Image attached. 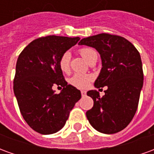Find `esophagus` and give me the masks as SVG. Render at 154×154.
Listing matches in <instances>:
<instances>
[{
  "instance_id": "34e87169",
  "label": "esophagus",
  "mask_w": 154,
  "mask_h": 154,
  "mask_svg": "<svg viewBox=\"0 0 154 154\" xmlns=\"http://www.w3.org/2000/svg\"><path fill=\"white\" fill-rule=\"evenodd\" d=\"M81 93H82V97H84V96H86L87 91H81Z\"/></svg>"
}]
</instances>
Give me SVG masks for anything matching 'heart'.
<instances>
[{
	"instance_id": "1",
	"label": "heart",
	"mask_w": 154,
	"mask_h": 154,
	"mask_svg": "<svg viewBox=\"0 0 154 154\" xmlns=\"http://www.w3.org/2000/svg\"><path fill=\"white\" fill-rule=\"evenodd\" d=\"M80 54L86 60L90 63V61L94 57H97V51L91 48H83L80 49ZM70 59L71 54L69 52H65L59 59V67L62 72H68L70 70ZM93 79V77L90 74L83 73H75L69 79V82L71 85L77 88H86L91 82V81Z\"/></svg>"
}]
</instances>
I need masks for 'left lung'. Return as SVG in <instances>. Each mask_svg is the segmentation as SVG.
Wrapping results in <instances>:
<instances>
[{
  "mask_svg": "<svg viewBox=\"0 0 154 154\" xmlns=\"http://www.w3.org/2000/svg\"><path fill=\"white\" fill-rule=\"evenodd\" d=\"M78 44L94 48L100 54L102 67L94 86H107L102 97L97 90L87 91L94 101L86 114L87 119L100 133L119 132L132 120L139 105L143 84L139 51L126 38L109 34L84 38Z\"/></svg>",
  "mask_w": 154,
  "mask_h": 154,
  "instance_id": "left-lung-1",
  "label": "left lung"
}]
</instances>
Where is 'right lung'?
<instances>
[{
	"instance_id": "obj_1",
	"label": "right lung",
	"mask_w": 154,
	"mask_h": 154,
	"mask_svg": "<svg viewBox=\"0 0 154 154\" xmlns=\"http://www.w3.org/2000/svg\"><path fill=\"white\" fill-rule=\"evenodd\" d=\"M79 40V37H42L32 41L19 55L14 93L24 119L39 134L59 131L82 97L80 91L64 80L59 67L61 56ZM54 85L64 88L56 94Z\"/></svg>"
}]
</instances>
